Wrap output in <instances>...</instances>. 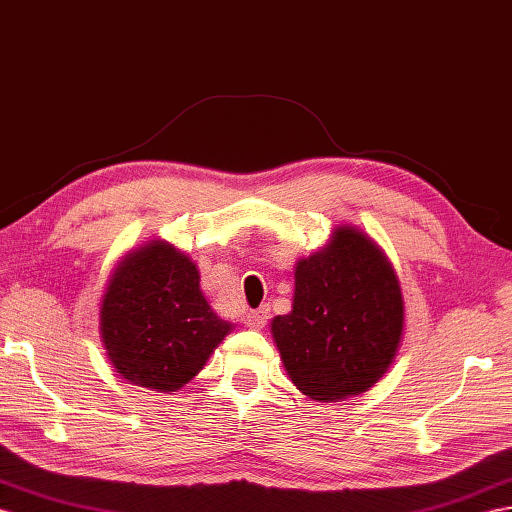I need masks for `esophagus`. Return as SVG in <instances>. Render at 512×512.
Wrapping results in <instances>:
<instances>
[{
    "label": "esophagus",
    "instance_id": "esophagus-1",
    "mask_svg": "<svg viewBox=\"0 0 512 512\" xmlns=\"http://www.w3.org/2000/svg\"><path fill=\"white\" fill-rule=\"evenodd\" d=\"M268 318H270L268 307H259V309L248 313V316H246V324L251 326V329H255V331H261V329H264V326H266Z\"/></svg>",
    "mask_w": 512,
    "mask_h": 512
}]
</instances>
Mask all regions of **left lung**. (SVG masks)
I'll list each match as a JSON object with an SVG mask.
<instances>
[{"label": "left lung", "instance_id": "8db88e82", "mask_svg": "<svg viewBox=\"0 0 512 512\" xmlns=\"http://www.w3.org/2000/svg\"><path fill=\"white\" fill-rule=\"evenodd\" d=\"M270 333L296 389L337 402L374 387L404 335L396 268L368 233L339 225L320 251L296 261L294 298Z\"/></svg>", "mask_w": 512, "mask_h": 512}]
</instances>
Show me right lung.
<instances>
[{
    "label": "right lung",
    "instance_id": "obj_1",
    "mask_svg": "<svg viewBox=\"0 0 512 512\" xmlns=\"http://www.w3.org/2000/svg\"><path fill=\"white\" fill-rule=\"evenodd\" d=\"M235 326L209 307L194 261L166 240L123 255L99 305V337L129 385L177 391Z\"/></svg>",
    "mask_w": 512,
    "mask_h": 512
}]
</instances>
